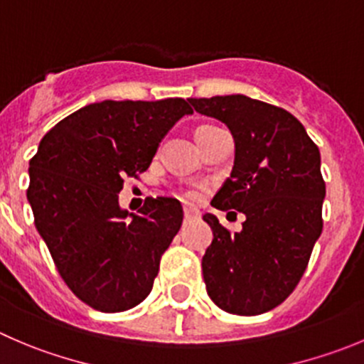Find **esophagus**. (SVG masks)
Segmentation results:
<instances>
[{"label": "esophagus", "mask_w": 364, "mask_h": 364, "mask_svg": "<svg viewBox=\"0 0 364 364\" xmlns=\"http://www.w3.org/2000/svg\"><path fill=\"white\" fill-rule=\"evenodd\" d=\"M184 216H186V220H191V218H198L200 210L195 209V207H184Z\"/></svg>", "instance_id": "esophagus-1"}]
</instances>
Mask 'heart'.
<instances>
[{"mask_svg": "<svg viewBox=\"0 0 364 364\" xmlns=\"http://www.w3.org/2000/svg\"><path fill=\"white\" fill-rule=\"evenodd\" d=\"M214 130H218V127H213V124H202V127L196 128L195 137H196V141H198V144L202 143V141L205 139V137L209 136V134H213ZM184 196L188 200H195L196 198V193L195 191H186Z\"/></svg>", "mask_w": 364, "mask_h": 364, "instance_id": "1", "label": "heart"}]
</instances>
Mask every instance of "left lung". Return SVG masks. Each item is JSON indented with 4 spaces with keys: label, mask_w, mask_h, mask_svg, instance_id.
Here are the masks:
<instances>
[{
    "label": "left lung",
    "mask_w": 364,
    "mask_h": 364,
    "mask_svg": "<svg viewBox=\"0 0 364 364\" xmlns=\"http://www.w3.org/2000/svg\"><path fill=\"white\" fill-rule=\"evenodd\" d=\"M189 103L227 124L236 143L234 168L210 205L247 216L236 234L203 216L214 234L202 259L207 293L227 313L262 314L291 295L323 228L320 150L280 107L243 95Z\"/></svg>",
    "instance_id": "1"
}]
</instances>
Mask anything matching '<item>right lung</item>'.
Here are the masks:
<instances>
[{
  "label": "right lung",
  "mask_w": 364,
  "mask_h": 364,
  "mask_svg": "<svg viewBox=\"0 0 364 364\" xmlns=\"http://www.w3.org/2000/svg\"><path fill=\"white\" fill-rule=\"evenodd\" d=\"M186 114L193 109L182 98L91 103L58 121L30 161L37 230L68 288L92 309L119 313L150 295L184 210L157 196L128 214L117 193L124 176L146 171Z\"/></svg>",
  "instance_id": "obj_1"
}]
</instances>
